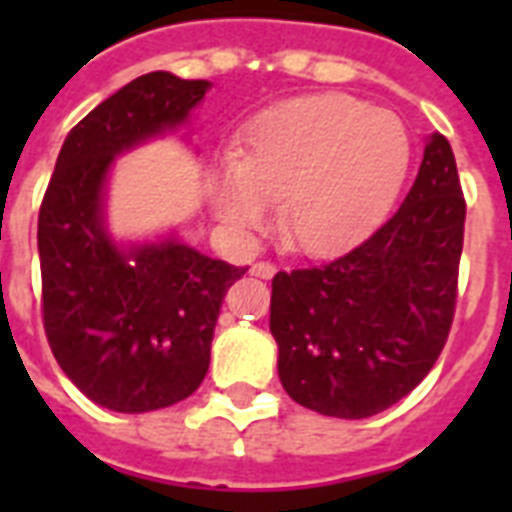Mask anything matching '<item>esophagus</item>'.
Returning a JSON list of instances; mask_svg holds the SVG:
<instances>
[{"label":"esophagus","instance_id":"obj_1","mask_svg":"<svg viewBox=\"0 0 512 512\" xmlns=\"http://www.w3.org/2000/svg\"><path fill=\"white\" fill-rule=\"evenodd\" d=\"M276 271H279V268H276V263H271V260H260V263L252 265V273L260 276V279H271Z\"/></svg>","mask_w":512,"mask_h":512}]
</instances>
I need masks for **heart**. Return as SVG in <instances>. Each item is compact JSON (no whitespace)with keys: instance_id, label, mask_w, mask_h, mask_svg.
<instances>
[{"instance_id":"obj_1","label":"heart","mask_w":512,"mask_h":512,"mask_svg":"<svg viewBox=\"0 0 512 512\" xmlns=\"http://www.w3.org/2000/svg\"><path fill=\"white\" fill-rule=\"evenodd\" d=\"M409 162L412 140L398 116L342 92L303 95L244 130L217 172L215 204L233 228H260L279 199L281 236L327 255L380 223Z\"/></svg>"}]
</instances>
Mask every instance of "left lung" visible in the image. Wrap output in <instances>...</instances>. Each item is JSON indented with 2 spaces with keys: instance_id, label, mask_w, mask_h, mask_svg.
<instances>
[{
  "instance_id": "1",
  "label": "left lung",
  "mask_w": 512,
  "mask_h": 512,
  "mask_svg": "<svg viewBox=\"0 0 512 512\" xmlns=\"http://www.w3.org/2000/svg\"><path fill=\"white\" fill-rule=\"evenodd\" d=\"M462 236L457 162L449 140L433 135L404 204L369 239L273 276L271 335L289 398L364 420L409 396L452 329Z\"/></svg>"
}]
</instances>
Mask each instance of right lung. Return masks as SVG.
Wrapping results in <instances>:
<instances>
[{"label":"right lung","mask_w":512,"mask_h":512,"mask_svg":"<svg viewBox=\"0 0 512 512\" xmlns=\"http://www.w3.org/2000/svg\"><path fill=\"white\" fill-rule=\"evenodd\" d=\"M207 90L167 71L124 84L68 132L39 207L44 335L68 380L114 412L199 388L225 292L247 273L175 239L119 249L103 225L114 156L185 122Z\"/></svg>","instance_id":"1"}]
</instances>
